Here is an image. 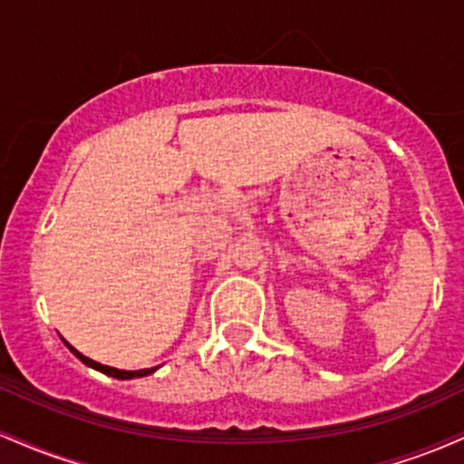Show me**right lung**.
I'll use <instances>...</instances> for the list:
<instances>
[{"mask_svg":"<svg viewBox=\"0 0 464 464\" xmlns=\"http://www.w3.org/2000/svg\"><path fill=\"white\" fill-rule=\"evenodd\" d=\"M63 343H65V347L72 351V353L76 355V358L82 362V364L92 366V369L104 372V375H109V377H115V380H132V377H146V375H152V372L159 369V366H152V369H141V371H120V369H113V366H104V364H100V362L87 358V355L80 353L78 349H73L72 344L67 343V340H63Z\"/></svg>","mask_w":464,"mask_h":464,"instance_id":"obj_1","label":"right lung"}]
</instances>
